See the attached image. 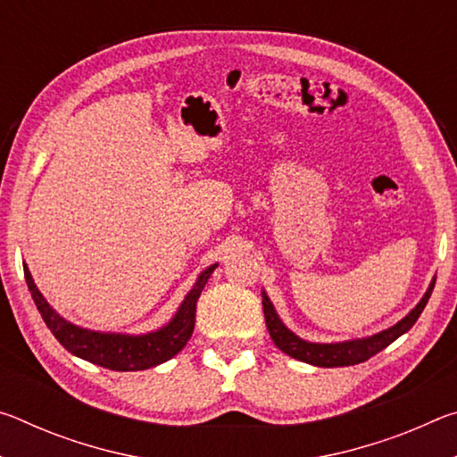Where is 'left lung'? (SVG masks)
I'll list each match as a JSON object with an SVG mask.
<instances>
[{"label": "left lung", "mask_w": 457, "mask_h": 457, "mask_svg": "<svg viewBox=\"0 0 457 457\" xmlns=\"http://www.w3.org/2000/svg\"><path fill=\"white\" fill-rule=\"evenodd\" d=\"M433 286H436V280L431 282L428 292H425V296L421 298V303L417 304L403 320H399L395 327L386 328L383 332H378V335H373L369 338L346 340V343H335V345L306 343V340L298 338L294 332H290L284 327L282 320L278 319L274 306H272V303H270V298L266 296V294H262V304H264V316H266V327H268L270 337H272L274 345L282 353L290 354L292 359H298L303 362H308V365H316V367H349V365H357V362L375 357L377 353H381L385 346H389L393 340H397L401 335H403V332L411 328L415 320L420 319V314L423 312L425 304H428Z\"/></svg>", "instance_id": "8db88e82"}]
</instances>
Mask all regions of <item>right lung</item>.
I'll return each instance as SVG.
<instances>
[{"label":"right lung","mask_w":457,"mask_h":457,"mask_svg":"<svg viewBox=\"0 0 457 457\" xmlns=\"http://www.w3.org/2000/svg\"><path fill=\"white\" fill-rule=\"evenodd\" d=\"M215 264L201 272L195 286L185 296L183 304L173 320L157 332H149V335L141 337H129V335H111V332H95L76 327V324L66 322L60 314H56L46 303L40 290L36 288L32 280V274L28 272L24 266L28 288L32 292V298L40 311L46 327L52 330V335L58 338V343L71 351L76 357H80L88 362H95L104 369L111 370H143L157 367L161 362L175 357L187 340L191 338L193 327H195V308L197 300L201 296V290L205 288L207 280H210Z\"/></svg>","instance_id":"1"}]
</instances>
